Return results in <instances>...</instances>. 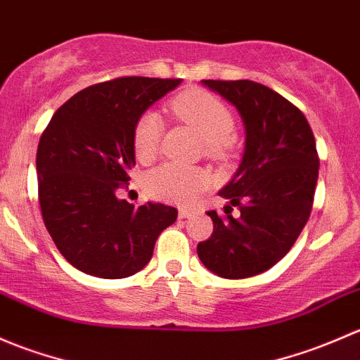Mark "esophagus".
Listing matches in <instances>:
<instances>
[{
	"label": "esophagus",
	"instance_id": "34e87169",
	"mask_svg": "<svg viewBox=\"0 0 360 360\" xmlns=\"http://www.w3.org/2000/svg\"><path fill=\"white\" fill-rule=\"evenodd\" d=\"M179 214H180V218H191V217H194L195 211H192V210H185V207H180Z\"/></svg>",
	"mask_w": 360,
	"mask_h": 360
}]
</instances>
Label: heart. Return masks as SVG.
<instances>
[{
  "mask_svg": "<svg viewBox=\"0 0 360 360\" xmlns=\"http://www.w3.org/2000/svg\"><path fill=\"white\" fill-rule=\"evenodd\" d=\"M173 112L191 124L206 143L210 155H224L231 146V135L234 131V114L232 110L201 88H191L176 95L169 103ZM165 123L158 110H146L136 120L133 128V149L140 161H153L161 146ZM210 176L206 172L191 166L166 162L147 175L146 185L149 194L155 199L176 205H188L207 187Z\"/></svg>",
  "mask_w": 360,
  "mask_h": 360,
  "instance_id": "obj_1",
  "label": "heart"
}]
</instances>
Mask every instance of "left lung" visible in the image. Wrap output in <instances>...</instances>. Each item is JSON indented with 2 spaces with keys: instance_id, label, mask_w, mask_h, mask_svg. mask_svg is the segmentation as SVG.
<instances>
[{
  "instance_id": "left-lung-1",
  "label": "left lung",
  "mask_w": 360,
  "mask_h": 360,
  "mask_svg": "<svg viewBox=\"0 0 360 360\" xmlns=\"http://www.w3.org/2000/svg\"><path fill=\"white\" fill-rule=\"evenodd\" d=\"M202 84L236 107L246 143L239 169L218 192L229 199L225 214L207 211L213 234L198 244V255L217 276L244 279L283 260L305 227L319 176L316 139L302 110L260 83Z\"/></svg>"
}]
</instances>
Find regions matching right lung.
Segmentation results:
<instances>
[{
    "mask_svg": "<svg viewBox=\"0 0 360 360\" xmlns=\"http://www.w3.org/2000/svg\"><path fill=\"white\" fill-rule=\"evenodd\" d=\"M181 79L128 76L70 97L48 123L36 154L43 221L62 257L102 279H123L149 263L179 211L129 205L116 192L135 166L136 120Z\"/></svg>",
    "mask_w": 360,
    "mask_h": 360,
    "instance_id": "obj_1",
    "label": "right lung"
}]
</instances>
